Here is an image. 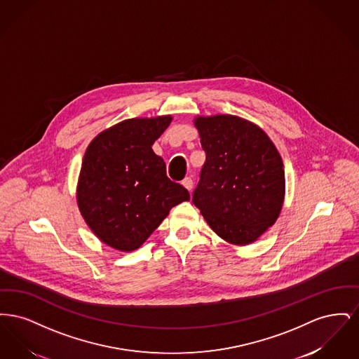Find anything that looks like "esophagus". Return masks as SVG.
I'll use <instances>...</instances> for the list:
<instances>
[{"label":"esophagus","mask_w":359,"mask_h":359,"mask_svg":"<svg viewBox=\"0 0 359 359\" xmlns=\"http://www.w3.org/2000/svg\"><path fill=\"white\" fill-rule=\"evenodd\" d=\"M182 184H183L184 187L187 188L188 191L191 192V191H192V188H194V180H192L191 177H186V179L182 182Z\"/></svg>","instance_id":"1"}]
</instances>
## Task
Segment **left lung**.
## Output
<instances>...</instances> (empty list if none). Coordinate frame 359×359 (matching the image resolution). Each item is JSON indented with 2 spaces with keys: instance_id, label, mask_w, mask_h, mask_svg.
I'll return each mask as SVG.
<instances>
[{
  "instance_id": "obj_1",
  "label": "left lung",
  "mask_w": 359,
  "mask_h": 359,
  "mask_svg": "<svg viewBox=\"0 0 359 359\" xmlns=\"http://www.w3.org/2000/svg\"><path fill=\"white\" fill-rule=\"evenodd\" d=\"M194 123L205 152L194 205L226 242H256L273 226L284 205L281 156L258 125L238 116H196Z\"/></svg>"
}]
</instances>
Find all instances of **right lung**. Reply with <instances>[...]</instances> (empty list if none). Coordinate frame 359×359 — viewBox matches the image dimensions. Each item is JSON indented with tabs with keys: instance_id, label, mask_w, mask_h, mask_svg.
I'll use <instances>...</instances> for the list:
<instances>
[{
	"instance_id": "right-lung-1",
	"label": "right lung",
	"mask_w": 359,
	"mask_h": 359,
	"mask_svg": "<svg viewBox=\"0 0 359 359\" xmlns=\"http://www.w3.org/2000/svg\"><path fill=\"white\" fill-rule=\"evenodd\" d=\"M172 116L121 121L94 137L86 149L76 203L87 226L107 246L138 249L172 207L189 201L187 189L171 182L154 141Z\"/></svg>"
}]
</instances>
